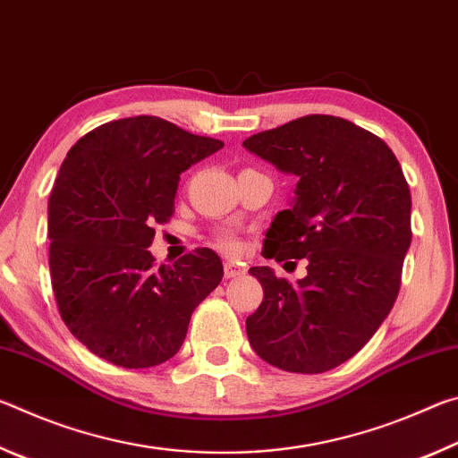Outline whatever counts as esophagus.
I'll return each mask as SVG.
<instances>
[{
  "mask_svg": "<svg viewBox=\"0 0 458 458\" xmlns=\"http://www.w3.org/2000/svg\"><path fill=\"white\" fill-rule=\"evenodd\" d=\"M244 273H246V270L236 267L234 262H226V267H224V276H226V278H234V276H240Z\"/></svg>",
  "mask_w": 458,
  "mask_h": 458,
  "instance_id": "34e87169",
  "label": "esophagus"
}]
</instances>
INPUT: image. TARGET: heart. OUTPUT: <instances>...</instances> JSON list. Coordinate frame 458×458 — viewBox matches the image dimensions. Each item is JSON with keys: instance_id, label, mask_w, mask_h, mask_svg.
Instances as JSON below:
<instances>
[{"instance_id": "b5f03b06", "label": "heart", "mask_w": 458, "mask_h": 458, "mask_svg": "<svg viewBox=\"0 0 458 458\" xmlns=\"http://www.w3.org/2000/svg\"><path fill=\"white\" fill-rule=\"evenodd\" d=\"M218 244H220V248H224V250L226 252H238V240L234 238V236H222L220 240H218Z\"/></svg>"}]
</instances>
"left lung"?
<instances>
[{
	"instance_id": "left-lung-1",
	"label": "left lung",
	"mask_w": 458,
	"mask_h": 458,
	"mask_svg": "<svg viewBox=\"0 0 458 458\" xmlns=\"http://www.w3.org/2000/svg\"><path fill=\"white\" fill-rule=\"evenodd\" d=\"M242 145L297 177L262 254L307 259L294 284L270 267L250 268L265 299L246 319L248 341L270 366L321 374L358 353L398 297L412 242L406 177L382 139L331 114H307Z\"/></svg>"
}]
</instances>
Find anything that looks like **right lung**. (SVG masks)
<instances>
[{"mask_svg":"<svg viewBox=\"0 0 458 458\" xmlns=\"http://www.w3.org/2000/svg\"><path fill=\"white\" fill-rule=\"evenodd\" d=\"M224 147L159 117L105 123L76 141L48 201L50 275L62 321L114 366L153 368L180 352L196 309L224 276L210 248L153 267L155 224L180 175Z\"/></svg>","mask_w":458,"mask_h":458,"instance_id":"add662e5","label":"right lung"}]
</instances>
